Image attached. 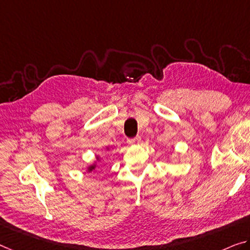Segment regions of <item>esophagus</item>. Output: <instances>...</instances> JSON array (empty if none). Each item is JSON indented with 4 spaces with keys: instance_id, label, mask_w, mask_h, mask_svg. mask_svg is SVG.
<instances>
[{
    "instance_id": "obj_1",
    "label": "esophagus",
    "mask_w": 250,
    "mask_h": 250,
    "mask_svg": "<svg viewBox=\"0 0 250 250\" xmlns=\"http://www.w3.org/2000/svg\"><path fill=\"white\" fill-rule=\"evenodd\" d=\"M141 142V137L140 136H136L135 138H129V140L127 141V143L129 145H134V144H138Z\"/></svg>"
}]
</instances>
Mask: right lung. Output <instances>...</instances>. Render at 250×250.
Here are the masks:
<instances>
[{"instance_id": "obj_1", "label": "right lung", "mask_w": 250, "mask_h": 250, "mask_svg": "<svg viewBox=\"0 0 250 250\" xmlns=\"http://www.w3.org/2000/svg\"><path fill=\"white\" fill-rule=\"evenodd\" d=\"M106 149H108V147H106ZM101 161V156L99 155H96V161H94L93 163L89 164L86 168V172L87 173H91V172H94L96 170V167H97V162Z\"/></svg>"}]
</instances>
